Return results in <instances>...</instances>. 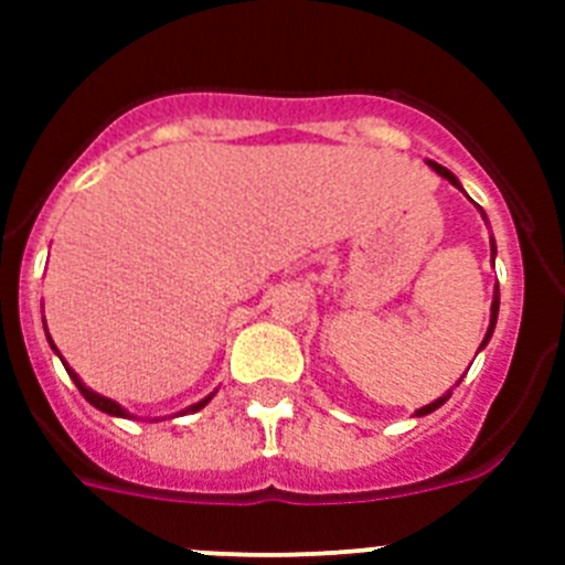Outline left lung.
Listing matches in <instances>:
<instances>
[{"label": "left lung", "mask_w": 565, "mask_h": 565, "mask_svg": "<svg viewBox=\"0 0 565 565\" xmlns=\"http://www.w3.org/2000/svg\"><path fill=\"white\" fill-rule=\"evenodd\" d=\"M430 169H433V172L441 174L444 181H450L452 186L461 189V192H463L461 181H458V178H456V174L450 172V169L441 167V163H436V161H430ZM478 212H481V217H483V221H487V214H483V209H481V206H478ZM487 226H489V223H487ZM489 248H492V263H495V252H498V248H495V239H489ZM498 308H501V291H498V286H495V294H492V308H489V328H487V333H483V342H481V348H478V351H483V348H487V344H489V339H492V333H495ZM450 396H452V391H447V393H444V396H438L436 402L424 404L422 411H416V416H427V413L438 411V407H441V404L447 402V398H450Z\"/></svg>", "instance_id": "left-lung-1"}]
</instances>
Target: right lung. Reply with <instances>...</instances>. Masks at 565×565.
Here are the masks:
<instances>
[{
  "label": "right lung",
  "mask_w": 565,
  "mask_h": 565,
  "mask_svg": "<svg viewBox=\"0 0 565 565\" xmlns=\"http://www.w3.org/2000/svg\"><path fill=\"white\" fill-rule=\"evenodd\" d=\"M44 333H47V322H44ZM47 342H50V348H53V351L58 353V348H56V344H53V339H50V333H47ZM58 359H62V353H58ZM62 364H64V371L70 373V379H73V382H76V387H78V391H82V396L87 398V402L93 404V407H98V411H102V413H107V416H118V418H135L132 413H129L127 407H121V404H118V402H113V398L102 396V393H96V391H89L87 384L82 382V376H78V373L73 371V367H70V364L64 362V359H62ZM212 396H214V393H209V396H206V398H201V402H198V404H189L186 411H181V413H178V416H186V413H198V411H201V407H206V404L212 402Z\"/></svg>",
  "instance_id": "add662e5"
}]
</instances>
